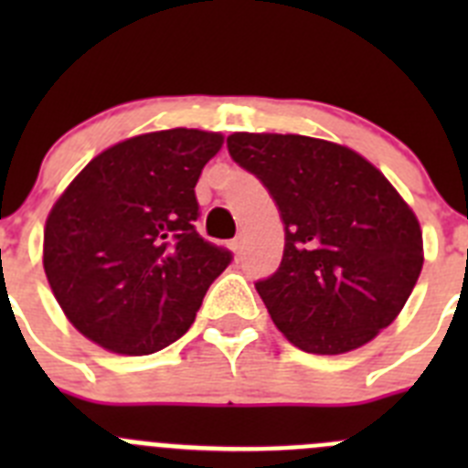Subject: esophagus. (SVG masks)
Returning <instances> with one entry per match:
<instances>
[{
  "label": "esophagus",
  "instance_id": "1",
  "mask_svg": "<svg viewBox=\"0 0 468 468\" xmlns=\"http://www.w3.org/2000/svg\"><path fill=\"white\" fill-rule=\"evenodd\" d=\"M229 246H231V250H234V253L241 255V250H243V237H237V239H234V241L229 243Z\"/></svg>",
  "mask_w": 468,
  "mask_h": 468
}]
</instances>
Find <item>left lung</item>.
<instances>
[{
    "mask_svg": "<svg viewBox=\"0 0 468 468\" xmlns=\"http://www.w3.org/2000/svg\"><path fill=\"white\" fill-rule=\"evenodd\" d=\"M227 150L279 206V270L258 281L276 328L307 354H345L400 314L421 229L387 177L349 147L307 135L231 133Z\"/></svg>",
    "mask_w": 468,
    "mask_h": 468,
    "instance_id": "8db88e82",
    "label": "left lung"
}]
</instances>
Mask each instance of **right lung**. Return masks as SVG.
<instances>
[{
	"label": "right lung",
	"mask_w": 468,
	"mask_h": 468,
	"mask_svg": "<svg viewBox=\"0 0 468 468\" xmlns=\"http://www.w3.org/2000/svg\"><path fill=\"white\" fill-rule=\"evenodd\" d=\"M220 133L171 128L89 161L48 213L44 271L90 342L147 356L180 340L231 253L198 237L194 187Z\"/></svg>",
	"instance_id": "1"
}]
</instances>
